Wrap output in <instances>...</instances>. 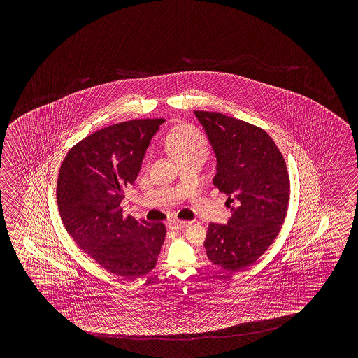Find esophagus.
I'll list each match as a JSON object with an SVG mask.
<instances>
[{"label": "esophagus", "mask_w": 358, "mask_h": 358, "mask_svg": "<svg viewBox=\"0 0 358 358\" xmlns=\"http://www.w3.org/2000/svg\"><path fill=\"white\" fill-rule=\"evenodd\" d=\"M190 224H192L190 221L170 220L169 221L168 227L170 229L178 230V229L188 228Z\"/></svg>", "instance_id": "1"}]
</instances>
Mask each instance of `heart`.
<instances>
[{
	"label": "heart",
	"instance_id": "heart-1",
	"mask_svg": "<svg viewBox=\"0 0 358 358\" xmlns=\"http://www.w3.org/2000/svg\"><path fill=\"white\" fill-rule=\"evenodd\" d=\"M166 147L176 159H180L192 155L205 156L208 145L199 130L193 127H180L169 134Z\"/></svg>",
	"mask_w": 358,
	"mask_h": 358
}]
</instances>
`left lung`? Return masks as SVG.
Returning a JSON list of instances; mask_svg holds the SVG:
<instances>
[{"instance_id":"obj_1","label":"left lung","mask_w":358,"mask_h":358,"mask_svg":"<svg viewBox=\"0 0 358 358\" xmlns=\"http://www.w3.org/2000/svg\"><path fill=\"white\" fill-rule=\"evenodd\" d=\"M216 157L213 185L228 194L227 225H208L205 248L216 266L239 271L266 251L289 202L285 161L265 130L220 113L194 111Z\"/></svg>"}]
</instances>
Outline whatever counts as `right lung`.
<instances>
[{"mask_svg": "<svg viewBox=\"0 0 358 358\" xmlns=\"http://www.w3.org/2000/svg\"><path fill=\"white\" fill-rule=\"evenodd\" d=\"M164 119H139L94 131L61 164L57 205L76 243L108 273L137 279L156 266L166 228L122 215L124 188L134 184Z\"/></svg>", "mask_w": 358, "mask_h": 358, "instance_id": "right-lung-1", "label": "right lung"}]
</instances>
